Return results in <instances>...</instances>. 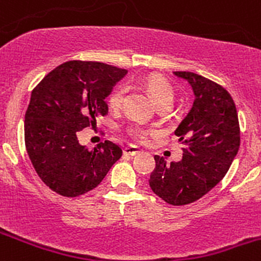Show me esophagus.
I'll use <instances>...</instances> for the list:
<instances>
[{"instance_id":"obj_1","label":"esophagus","mask_w":261,"mask_h":261,"mask_svg":"<svg viewBox=\"0 0 261 261\" xmlns=\"http://www.w3.org/2000/svg\"><path fill=\"white\" fill-rule=\"evenodd\" d=\"M140 149L138 148V146H127V148L123 149V154H126V155H130V156H134L136 155V154L140 153Z\"/></svg>"}]
</instances>
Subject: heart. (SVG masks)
I'll list each match as a JSON object with an SVG mask.
<instances>
[{
	"label": "heart",
	"mask_w": 261,
	"mask_h": 261,
	"mask_svg": "<svg viewBox=\"0 0 261 261\" xmlns=\"http://www.w3.org/2000/svg\"><path fill=\"white\" fill-rule=\"evenodd\" d=\"M144 85H145L146 92L149 93V95H150L153 102L156 105V107H171L174 100V97H176V93H174L172 85L166 79L158 76V75H150L145 80ZM123 94H125V90H123L122 87L116 88L110 97L111 107H120L122 105ZM130 134L134 138L138 139V140L144 141L146 139V135H148V131L144 130L140 126L135 125L130 127Z\"/></svg>",
	"instance_id": "heart-1"
}]
</instances>
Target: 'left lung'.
I'll use <instances>...</instances> for the list:
<instances>
[{"instance_id": "8db88e82", "label": "left lung", "mask_w": 261, "mask_h": 261, "mask_svg": "<svg viewBox=\"0 0 261 261\" xmlns=\"http://www.w3.org/2000/svg\"><path fill=\"white\" fill-rule=\"evenodd\" d=\"M192 88L195 100L174 135L185 146L179 162L155 155L149 185L172 205H186L208 194L226 176L240 148L236 106L217 83L189 71H174Z\"/></svg>"}]
</instances>
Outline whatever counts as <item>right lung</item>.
Listing matches in <instances>:
<instances>
[{"label": "right lung", "instance_id": "add662e5", "mask_svg": "<svg viewBox=\"0 0 261 261\" xmlns=\"http://www.w3.org/2000/svg\"><path fill=\"white\" fill-rule=\"evenodd\" d=\"M127 70L94 61H69L34 88L25 113V146L38 176L52 191L75 198L95 189L122 149L106 140L89 150L77 133L108 112L106 98Z\"/></svg>", "mask_w": 261, "mask_h": 261}]
</instances>
